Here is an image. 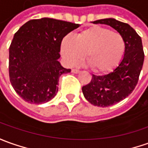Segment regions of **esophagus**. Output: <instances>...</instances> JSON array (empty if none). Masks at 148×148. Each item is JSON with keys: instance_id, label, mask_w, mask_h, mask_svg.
Masks as SVG:
<instances>
[{"instance_id": "esophagus-1", "label": "esophagus", "mask_w": 148, "mask_h": 148, "mask_svg": "<svg viewBox=\"0 0 148 148\" xmlns=\"http://www.w3.org/2000/svg\"><path fill=\"white\" fill-rule=\"evenodd\" d=\"M71 71H72V73H74V74H78V73L80 72L79 70H76V69H73V70H71Z\"/></svg>"}]
</instances>
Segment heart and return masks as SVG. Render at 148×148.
<instances>
[{
  "instance_id": "1",
  "label": "heart",
  "mask_w": 148,
  "mask_h": 148,
  "mask_svg": "<svg viewBox=\"0 0 148 148\" xmlns=\"http://www.w3.org/2000/svg\"><path fill=\"white\" fill-rule=\"evenodd\" d=\"M125 49L119 33L102 27H91L78 33L74 38L66 36L61 43V53L66 65L72 66L85 56L95 73L103 74L118 64Z\"/></svg>"
}]
</instances>
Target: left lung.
Returning <instances> with one entry per match:
<instances>
[{
  "label": "left lung",
  "mask_w": 148,
  "mask_h": 148,
  "mask_svg": "<svg viewBox=\"0 0 148 148\" xmlns=\"http://www.w3.org/2000/svg\"><path fill=\"white\" fill-rule=\"evenodd\" d=\"M92 23L110 26L121 35L125 43L124 56L118 66L105 75L92 74L91 82L82 88L84 97L91 104L107 107L120 102L134 91L143 68L144 53L141 37L129 24L115 18Z\"/></svg>",
  "instance_id": "obj_1"
}]
</instances>
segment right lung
Instances as JSON below:
<instances>
[{
	"instance_id": "1",
	"label": "right lung",
	"mask_w": 148,
	"mask_h": 148,
	"mask_svg": "<svg viewBox=\"0 0 148 148\" xmlns=\"http://www.w3.org/2000/svg\"><path fill=\"white\" fill-rule=\"evenodd\" d=\"M79 24L42 18L19 28L9 52V73L17 94L30 103L41 104L54 98L61 74L71 70L61 66V43Z\"/></svg>"
}]
</instances>
